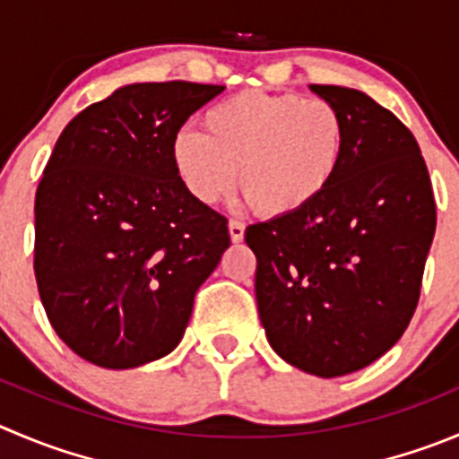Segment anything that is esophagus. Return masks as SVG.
Instances as JSON below:
<instances>
[{
	"instance_id": "1",
	"label": "esophagus",
	"mask_w": 459,
	"mask_h": 459,
	"mask_svg": "<svg viewBox=\"0 0 459 459\" xmlns=\"http://www.w3.org/2000/svg\"><path fill=\"white\" fill-rule=\"evenodd\" d=\"M230 238H232L234 243H241L243 237H246V225L238 221H230Z\"/></svg>"
}]
</instances>
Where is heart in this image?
Instances as JSON below:
<instances>
[{
    "label": "heart",
    "instance_id": "b5f03b06",
    "mask_svg": "<svg viewBox=\"0 0 459 459\" xmlns=\"http://www.w3.org/2000/svg\"><path fill=\"white\" fill-rule=\"evenodd\" d=\"M344 121L325 99L241 91L203 115V134L178 133L171 160L195 200L213 204L237 185L268 218L307 212L333 185Z\"/></svg>",
    "mask_w": 459,
    "mask_h": 459
}]
</instances>
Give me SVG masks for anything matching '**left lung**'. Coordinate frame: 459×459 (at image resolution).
<instances>
[{
  "mask_svg": "<svg viewBox=\"0 0 459 459\" xmlns=\"http://www.w3.org/2000/svg\"><path fill=\"white\" fill-rule=\"evenodd\" d=\"M338 108L344 155L307 212L246 230L270 347L322 378L372 365L408 329L435 237L433 186L417 139L363 91L311 85Z\"/></svg>",
  "mask_w": 459,
  "mask_h": 459,
  "instance_id": "left-lung-1",
  "label": "left lung"
}]
</instances>
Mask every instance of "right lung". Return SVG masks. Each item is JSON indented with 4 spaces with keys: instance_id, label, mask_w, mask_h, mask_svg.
<instances>
[{
    "instance_id": "add662e5",
    "label": "right lung",
    "mask_w": 459,
    "mask_h": 459,
    "mask_svg": "<svg viewBox=\"0 0 459 459\" xmlns=\"http://www.w3.org/2000/svg\"><path fill=\"white\" fill-rule=\"evenodd\" d=\"M225 90L133 82L74 117L36 191V281L65 344L130 369L180 344L195 290L230 247L227 218L178 178L185 121Z\"/></svg>"
}]
</instances>
